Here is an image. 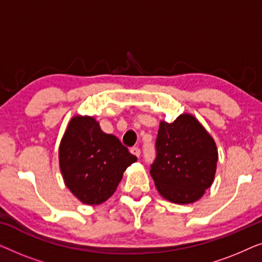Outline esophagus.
Instances as JSON below:
<instances>
[{"label": "esophagus", "mask_w": 262, "mask_h": 262, "mask_svg": "<svg viewBox=\"0 0 262 262\" xmlns=\"http://www.w3.org/2000/svg\"><path fill=\"white\" fill-rule=\"evenodd\" d=\"M130 152L132 154V155H135L137 157L141 156V149H139L138 146H132V148L130 149Z\"/></svg>", "instance_id": "esophagus-1"}]
</instances>
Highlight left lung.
I'll return each mask as SVG.
<instances>
[{
	"label": "left lung",
	"mask_w": 262,
	"mask_h": 262,
	"mask_svg": "<svg viewBox=\"0 0 262 262\" xmlns=\"http://www.w3.org/2000/svg\"><path fill=\"white\" fill-rule=\"evenodd\" d=\"M155 150L150 175L160 194L177 204L202 198L213 181L218 152L199 121L189 114L170 124L161 121Z\"/></svg>",
	"instance_id": "8db88e82"
}]
</instances>
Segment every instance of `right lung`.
Here are the masks:
<instances>
[{
    "label": "right lung",
    "instance_id": "obj_1",
    "mask_svg": "<svg viewBox=\"0 0 262 262\" xmlns=\"http://www.w3.org/2000/svg\"><path fill=\"white\" fill-rule=\"evenodd\" d=\"M137 157L116 136L101 131L92 117H74L59 146L66 185L88 205H99L116 192L123 173Z\"/></svg>",
    "mask_w": 262,
    "mask_h": 262
}]
</instances>
